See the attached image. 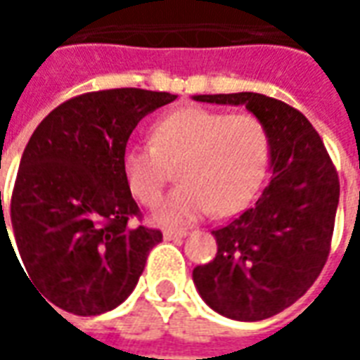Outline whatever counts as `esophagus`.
<instances>
[{"label":"esophagus","mask_w":360,"mask_h":360,"mask_svg":"<svg viewBox=\"0 0 360 360\" xmlns=\"http://www.w3.org/2000/svg\"><path fill=\"white\" fill-rule=\"evenodd\" d=\"M185 235H188L187 229H165L164 239L165 241H175V239H181Z\"/></svg>","instance_id":"esophagus-1"}]
</instances>
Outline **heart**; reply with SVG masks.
Returning a JSON list of instances; mask_svg holds the SVG:
<instances>
[{
    "label": "heart",
    "instance_id": "b5f03b06",
    "mask_svg": "<svg viewBox=\"0 0 360 360\" xmlns=\"http://www.w3.org/2000/svg\"><path fill=\"white\" fill-rule=\"evenodd\" d=\"M270 134L255 113L183 108L152 127V144L127 148V185L142 204L160 200L177 167L181 185L152 218L162 226L188 224L208 212L229 216L247 206L264 177Z\"/></svg>",
    "mask_w": 360,
    "mask_h": 360
}]
</instances>
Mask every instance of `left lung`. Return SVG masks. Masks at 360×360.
Listing matches in <instances>:
<instances>
[{
	"label": "left lung",
	"mask_w": 360,
	"mask_h": 360,
	"mask_svg": "<svg viewBox=\"0 0 360 360\" xmlns=\"http://www.w3.org/2000/svg\"><path fill=\"white\" fill-rule=\"evenodd\" d=\"M196 102L245 105L270 134L271 179L252 208L212 233L216 258L193 279L208 307L257 322L307 293L332 247L340 179L324 142L293 105L257 94H202Z\"/></svg>",
	"instance_id": "8db88e82"
}]
</instances>
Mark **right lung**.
<instances>
[{
  "label": "right lung",
  "mask_w": 360,
  "mask_h": 360,
  "mask_svg": "<svg viewBox=\"0 0 360 360\" xmlns=\"http://www.w3.org/2000/svg\"><path fill=\"white\" fill-rule=\"evenodd\" d=\"M175 98L142 89L86 92L36 127L9 214L22 262L15 258L51 309L96 316L119 307L136 285L162 231L133 224L142 214L123 158L139 121ZM5 219L0 191V243L11 245Z\"/></svg>",
  "instance_id": "right-lung-1"
}]
</instances>
